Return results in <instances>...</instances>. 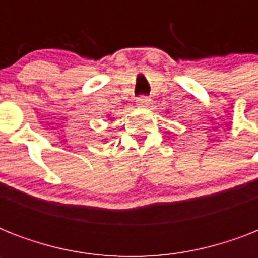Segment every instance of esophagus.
Segmentation results:
<instances>
[{
  "instance_id": "obj_1",
  "label": "esophagus",
  "mask_w": 258,
  "mask_h": 258,
  "mask_svg": "<svg viewBox=\"0 0 258 258\" xmlns=\"http://www.w3.org/2000/svg\"><path fill=\"white\" fill-rule=\"evenodd\" d=\"M150 99L149 97H138L137 99V105L139 108H147L150 105Z\"/></svg>"
}]
</instances>
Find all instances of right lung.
<instances>
[{
  "label": "right lung",
  "mask_w": 258,
  "mask_h": 258,
  "mask_svg": "<svg viewBox=\"0 0 258 258\" xmlns=\"http://www.w3.org/2000/svg\"><path fill=\"white\" fill-rule=\"evenodd\" d=\"M108 117H109V115H108ZM111 119H112V117H111Z\"/></svg>",
  "instance_id": "add662e5"
}]
</instances>
